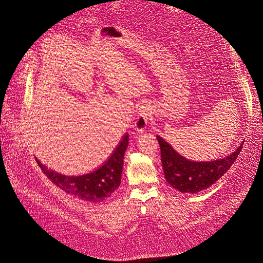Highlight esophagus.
Returning a JSON list of instances; mask_svg holds the SVG:
<instances>
[{
    "mask_svg": "<svg viewBox=\"0 0 263 263\" xmlns=\"http://www.w3.org/2000/svg\"><path fill=\"white\" fill-rule=\"evenodd\" d=\"M150 121H151V110H150L149 105L140 106L137 121H136V123H135V129H136L138 133L145 132Z\"/></svg>",
    "mask_w": 263,
    "mask_h": 263,
    "instance_id": "1",
    "label": "esophagus"
}]
</instances>
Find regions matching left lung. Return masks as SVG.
I'll return each mask as SVG.
<instances>
[{
    "label": "left lung",
    "instance_id": "1",
    "mask_svg": "<svg viewBox=\"0 0 263 263\" xmlns=\"http://www.w3.org/2000/svg\"><path fill=\"white\" fill-rule=\"evenodd\" d=\"M161 150L164 178L169 184L181 193H197L210 187L219 180L240 154L243 142L229 156L217 160L198 162L179 155L170 144L157 136Z\"/></svg>",
    "mask_w": 263,
    "mask_h": 263
}]
</instances>
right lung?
Returning <instances> with one entry per match:
<instances>
[{
  "label": "right lung",
  "instance_id": "1",
  "mask_svg": "<svg viewBox=\"0 0 263 263\" xmlns=\"http://www.w3.org/2000/svg\"><path fill=\"white\" fill-rule=\"evenodd\" d=\"M128 134H125L108 160L99 169L83 176H65L48 169L37 158L36 161L46 177L66 193L86 202L98 203L109 197L121 184L124 155L128 147Z\"/></svg>",
  "mask_w": 263,
  "mask_h": 263
}]
</instances>
